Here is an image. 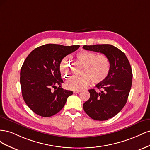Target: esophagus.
<instances>
[{"label": "esophagus", "instance_id": "obj_1", "mask_svg": "<svg viewBox=\"0 0 150 150\" xmlns=\"http://www.w3.org/2000/svg\"><path fill=\"white\" fill-rule=\"evenodd\" d=\"M80 92H81L80 90H74V91H73V93H74V94H76V93H80Z\"/></svg>", "mask_w": 150, "mask_h": 150}]
</instances>
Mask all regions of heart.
<instances>
[{"instance_id":"b5f03b06","label":"heart","mask_w":150,"mask_h":150,"mask_svg":"<svg viewBox=\"0 0 150 150\" xmlns=\"http://www.w3.org/2000/svg\"><path fill=\"white\" fill-rule=\"evenodd\" d=\"M78 59L84 66L82 77H74L67 83V87L72 90H81L91 83V79L94 83L104 81L110 74V62L106 56L89 51H82L76 54ZM59 69L64 78L69 77L71 71V64L66 58L61 61Z\"/></svg>"}]
</instances>
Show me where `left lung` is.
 I'll return each instance as SVG.
<instances>
[{"instance_id":"1","label":"left lung","mask_w":150,"mask_h":150,"mask_svg":"<svg viewBox=\"0 0 150 150\" xmlns=\"http://www.w3.org/2000/svg\"><path fill=\"white\" fill-rule=\"evenodd\" d=\"M83 48L101 52L110 61L108 78L95 86L99 91L89 90L90 98L83 104L85 112L92 119L108 120L120 112L127 102L132 84L131 65L125 53L111 44L85 45Z\"/></svg>"}]
</instances>
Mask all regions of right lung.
<instances>
[{
	"label": "right lung",
	"mask_w": 150,
	"mask_h": 150,
	"mask_svg": "<svg viewBox=\"0 0 150 150\" xmlns=\"http://www.w3.org/2000/svg\"><path fill=\"white\" fill-rule=\"evenodd\" d=\"M78 45L64 46L47 44L34 49L26 57L21 69L22 94L27 105L35 114L50 117L65 105L72 91L61 88L59 65L62 59L74 52ZM54 88V90H52Z\"/></svg>",
	"instance_id": "1"
}]
</instances>
